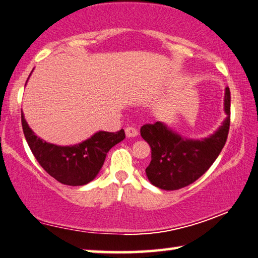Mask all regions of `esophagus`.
I'll return each mask as SVG.
<instances>
[{"mask_svg": "<svg viewBox=\"0 0 258 258\" xmlns=\"http://www.w3.org/2000/svg\"><path fill=\"white\" fill-rule=\"evenodd\" d=\"M125 134L127 138H136L139 133L136 127H131V126H128V127L125 128Z\"/></svg>", "mask_w": 258, "mask_h": 258, "instance_id": "esophagus-1", "label": "esophagus"}]
</instances>
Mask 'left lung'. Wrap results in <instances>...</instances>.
<instances>
[{
	"label": "left lung",
	"mask_w": 258,
	"mask_h": 258,
	"mask_svg": "<svg viewBox=\"0 0 258 258\" xmlns=\"http://www.w3.org/2000/svg\"><path fill=\"white\" fill-rule=\"evenodd\" d=\"M230 88H225L222 125L211 136L188 139L180 136L163 121L141 127V137L151 148V162L147 166L148 180L161 189L177 190L201 177L212 165L226 142L230 130Z\"/></svg>",
	"instance_id": "obj_1"
}]
</instances>
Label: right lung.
<instances>
[{
  "mask_svg": "<svg viewBox=\"0 0 258 258\" xmlns=\"http://www.w3.org/2000/svg\"><path fill=\"white\" fill-rule=\"evenodd\" d=\"M22 125L24 136L39 164L57 181L68 186H84L94 180L103 166L108 151L125 139L124 130L116 133L99 131L77 145L57 146L35 136L23 111Z\"/></svg>",
  "mask_w": 258,
  "mask_h": 258,
  "instance_id": "obj_1",
  "label": "right lung"
}]
</instances>
